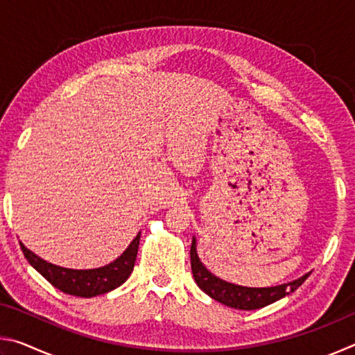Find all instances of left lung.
<instances>
[{"label": "left lung", "instance_id": "1", "mask_svg": "<svg viewBox=\"0 0 355 355\" xmlns=\"http://www.w3.org/2000/svg\"><path fill=\"white\" fill-rule=\"evenodd\" d=\"M191 269L192 274H194L196 284L199 285L203 293H207L209 297H213L214 300H218V302L227 305V307L238 310H255L266 307V305L275 302V300L296 291L297 288L304 284L305 279L310 275L309 272L297 280L290 282V284L271 288H248L228 284V282L216 277V275H213L205 266H203L199 257H197L194 238H192L191 244Z\"/></svg>", "mask_w": 355, "mask_h": 355}]
</instances>
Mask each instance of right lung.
Returning <instances> with one entry per match:
<instances>
[{"mask_svg":"<svg viewBox=\"0 0 355 355\" xmlns=\"http://www.w3.org/2000/svg\"><path fill=\"white\" fill-rule=\"evenodd\" d=\"M141 232L130 244V248L120 255L116 261L107 264V266L98 269H86V271H76V269H65L56 264H51L42 260L31 250H28L20 243L23 255H25L29 264L40 272L50 284L61 290L65 294L78 297H92L98 294H105L123 284L130 277L131 271L135 268V261L139 249Z\"/></svg>","mask_w":355,"mask_h":355,"instance_id":"right-lung-1","label":"right lung"}]
</instances>
